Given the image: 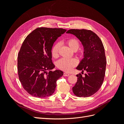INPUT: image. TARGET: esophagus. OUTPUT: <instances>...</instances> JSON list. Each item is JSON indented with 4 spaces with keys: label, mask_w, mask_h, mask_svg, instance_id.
Returning a JSON list of instances; mask_svg holds the SVG:
<instances>
[{
    "label": "esophagus",
    "mask_w": 124,
    "mask_h": 124,
    "mask_svg": "<svg viewBox=\"0 0 124 124\" xmlns=\"http://www.w3.org/2000/svg\"><path fill=\"white\" fill-rule=\"evenodd\" d=\"M69 76H70V74L68 73H67V72L63 73V76L64 77H68Z\"/></svg>",
    "instance_id": "34e87169"
}]
</instances>
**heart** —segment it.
Masks as SVG:
<instances>
[{
  "instance_id": "obj_1",
  "label": "heart",
  "mask_w": 124,
  "mask_h": 124,
  "mask_svg": "<svg viewBox=\"0 0 124 124\" xmlns=\"http://www.w3.org/2000/svg\"><path fill=\"white\" fill-rule=\"evenodd\" d=\"M68 46L74 51H77L80 46L78 40L75 38H71L66 41ZM60 43H56L51 48V54L53 57H57L59 55ZM78 61L74 58H62L57 62V66L59 69L66 72H69L78 65Z\"/></svg>"
}]
</instances>
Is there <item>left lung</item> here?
Instances as JSON below:
<instances>
[{"instance_id": "1", "label": "left lung", "mask_w": 124, "mask_h": 124, "mask_svg": "<svg viewBox=\"0 0 124 124\" xmlns=\"http://www.w3.org/2000/svg\"><path fill=\"white\" fill-rule=\"evenodd\" d=\"M76 36L84 47V58L77 69L86 71L85 77L77 74L78 80L72 88L74 94L79 97H88L98 91L104 80L106 57L103 43L95 32L87 29H71L67 31Z\"/></svg>"}]
</instances>
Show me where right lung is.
<instances>
[{"label":"right lung","instance_id":"1","mask_svg":"<svg viewBox=\"0 0 124 124\" xmlns=\"http://www.w3.org/2000/svg\"><path fill=\"white\" fill-rule=\"evenodd\" d=\"M67 30L63 28H37L26 37L17 57L19 80L29 94L38 98L52 95L56 81L62 77L61 70L52 71L51 48L55 41ZM50 71L48 73L47 70Z\"/></svg>","mask_w":124,"mask_h":124}]
</instances>
